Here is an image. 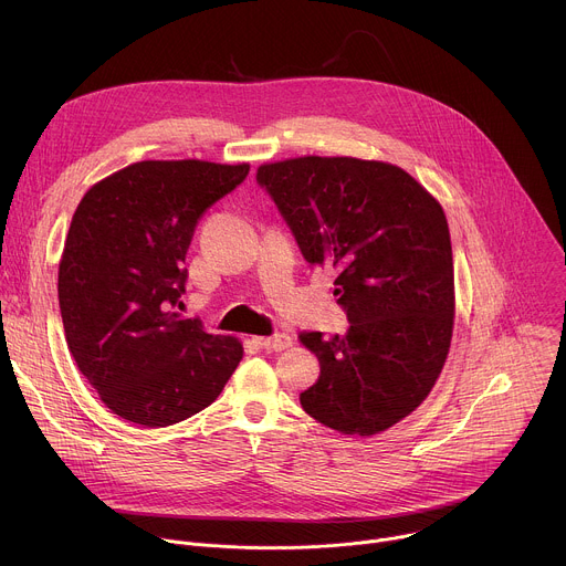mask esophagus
<instances>
[{
	"label": "esophagus",
	"mask_w": 566,
	"mask_h": 566,
	"mask_svg": "<svg viewBox=\"0 0 566 566\" xmlns=\"http://www.w3.org/2000/svg\"><path fill=\"white\" fill-rule=\"evenodd\" d=\"M258 345L262 349H273V352H282L286 347L293 345V338L289 334H273V336H266V338H255Z\"/></svg>",
	"instance_id": "34e87169"
}]
</instances>
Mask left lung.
<instances>
[{"label":"left lung","instance_id":"8db88e82","mask_svg":"<svg viewBox=\"0 0 566 566\" xmlns=\"http://www.w3.org/2000/svg\"><path fill=\"white\" fill-rule=\"evenodd\" d=\"M304 260L336 273L345 336L302 334L319 378L300 394L332 430L378 434L415 412L452 340L454 266L446 214L406 170L302 156L258 170Z\"/></svg>","mask_w":566,"mask_h":566}]
</instances>
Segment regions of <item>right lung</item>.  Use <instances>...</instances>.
<instances>
[{
	"label": "right lung",
	"mask_w": 566,
	"mask_h": 566,
	"mask_svg": "<svg viewBox=\"0 0 566 566\" xmlns=\"http://www.w3.org/2000/svg\"><path fill=\"white\" fill-rule=\"evenodd\" d=\"M249 166L140 160L77 203L57 271L69 352L125 421L166 428L208 408L244 349L181 319L186 253L201 214Z\"/></svg>",
	"instance_id": "1"
}]
</instances>
